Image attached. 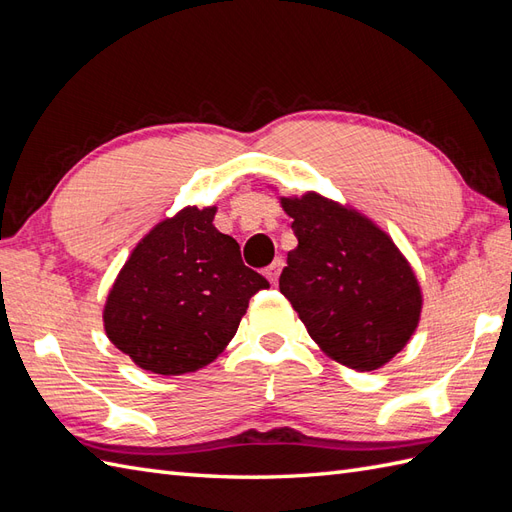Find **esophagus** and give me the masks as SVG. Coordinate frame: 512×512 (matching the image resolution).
I'll use <instances>...</instances> for the list:
<instances>
[{
	"label": "esophagus",
	"instance_id": "34e87169",
	"mask_svg": "<svg viewBox=\"0 0 512 512\" xmlns=\"http://www.w3.org/2000/svg\"><path fill=\"white\" fill-rule=\"evenodd\" d=\"M281 270H283V259H281V257H279V259H274L272 264L266 268V277H268V281H270L272 285H277Z\"/></svg>",
	"mask_w": 512,
	"mask_h": 512
}]
</instances>
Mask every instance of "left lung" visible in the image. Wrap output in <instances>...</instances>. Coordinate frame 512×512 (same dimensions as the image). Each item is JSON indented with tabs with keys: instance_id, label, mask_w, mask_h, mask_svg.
<instances>
[{
	"instance_id": "8db88e82",
	"label": "left lung",
	"mask_w": 512,
	"mask_h": 512,
	"mask_svg": "<svg viewBox=\"0 0 512 512\" xmlns=\"http://www.w3.org/2000/svg\"><path fill=\"white\" fill-rule=\"evenodd\" d=\"M298 238L281 272L290 300L326 357L357 372L383 368L409 344L424 294L391 235L320 192L281 196Z\"/></svg>"
}]
</instances>
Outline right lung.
Segmentation results:
<instances>
[{
    "label": "right lung",
    "instance_id": "obj_1",
    "mask_svg": "<svg viewBox=\"0 0 512 512\" xmlns=\"http://www.w3.org/2000/svg\"><path fill=\"white\" fill-rule=\"evenodd\" d=\"M216 205H188L144 235L103 305L110 342L138 368L179 376L229 346L248 300L270 285L214 227Z\"/></svg>",
    "mask_w": 512,
    "mask_h": 512
}]
</instances>
